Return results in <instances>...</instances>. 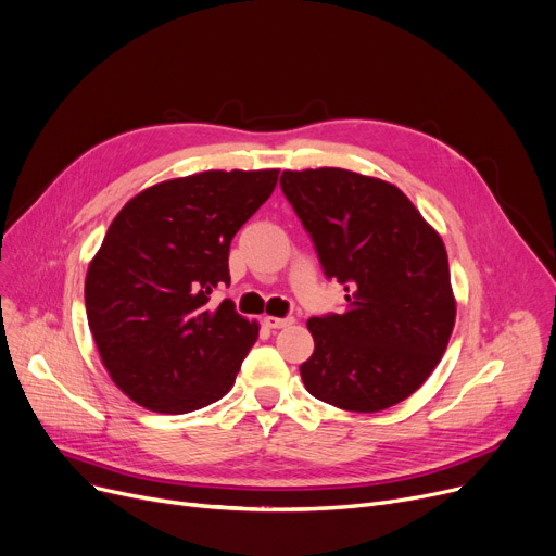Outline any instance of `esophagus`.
Returning <instances> with one entry per match:
<instances>
[{
	"label": "esophagus",
	"mask_w": 556,
	"mask_h": 556,
	"mask_svg": "<svg viewBox=\"0 0 556 556\" xmlns=\"http://www.w3.org/2000/svg\"><path fill=\"white\" fill-rule=\"evenodd\" d=\"M263 323H266V327H270V329H286V327H290L295 323L293 317H275V315H266L263 317Z\"/></svg>",
	"instance_id": "34e87169"
}]
</instances>
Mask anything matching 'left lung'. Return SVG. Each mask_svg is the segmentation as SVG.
<instances>
[{"label":"left lung","mask_w":556,"mask_h":556,"mask_svg":"<svg viewBox=\"0 0 556 556\" xmlns=\"http://www.w3.org/2000/svg\"><path fill=\"white\" fill-rule=\"evenodd\" d=\"M281 191L325 275L346 290L344 313L306 323V390L349 413L405 401L440 365L455 327L442 237L399 187L346 168L283 170Z\"/></svg>","instance_id":"obj_1"}]
</instances>
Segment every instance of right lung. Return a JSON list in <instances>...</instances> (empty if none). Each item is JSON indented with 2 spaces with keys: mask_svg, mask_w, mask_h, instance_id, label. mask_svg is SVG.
Listing matches in <instances>:
<instances>
[{
  "mask_svg": "<svg viewBox=\"0 0 556 556\" xmlns=\"http://www.w3.org/2000/svg\"><path fill=\"white\" fill-rule=\"evenodd\" d=\"M279 168L202 170L130 198L85 277L87 323L114 386L162 415L223 399L258 338L231 300L229 243L270 198Z\"/></svg>",
  "mask_w": 556,
  "mask_h": 556,
  "instance_id": "add662e5",
  "label": "right lung"
}]
</instances>
